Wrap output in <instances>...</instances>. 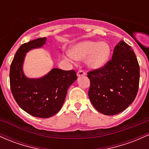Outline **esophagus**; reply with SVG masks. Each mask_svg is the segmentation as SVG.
<instances>
[{
    "instance_id": "34e87169",
    "label": "esophagus",
    "mask_w": 149,
    "mask_h": 149,
    "mask_svg": "<svg viewBox=\"0 0 149 149\" xmlns=\"http://www.w3.org/2000/svg\"><path fill=\"white\" fill-rule=\"evenodd\" d=\"M86 75V73H85V72L83 71H78V73H77V76L78 77H81V76H83Z\"/></svg>"
}]
</instances>
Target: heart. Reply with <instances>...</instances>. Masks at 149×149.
I'll list each match as a JSON object with an SVG mask.
<instances>
[{
  "label": "heart",
  "instance_id": "obj_1",
  "mask_svg": "<svg viewBox=\"0 0 149 149\" xmlns=\"http://www.w3.org/2000/svg\"><path fill=\"white\" fill-rule=\"evenodd\" d=\"M110 54V46L107 42L85 40L72 46L68 56L76 61L86 58V64L88 68L97 70L107 64Z\"/></svg>",
  "mask_w": 149,
  "mask_h": 149
}]
</instances>
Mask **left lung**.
<instances>
[{
	"label": "left lung",
	"mask_w": 149,
	"mask_h": 149,
	"mask_svg": "<svg viewBox=\"0 0 149 149\" xmlns=\"http://www.w3.org/2000/svg\"><path fill=\"white\" fill-rule=\"evenodd\" d=\"M91 81L88 96L100 113L114 115L134 100L139 83V66L130 46L120 41L110 61L100 69L88 73Z\"/></svg>",
	"instance_id": "obj_1"
}]
</instances>
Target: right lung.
I'll return each mask as SVG.
<instances>
[{"instance_id":"1","label":"right lung","mask_w":149,"mask_h":149,"mask_svg":"<svg viewBox=\"0 0 149 149\" xmlns=\"http://www.w3.org/2000/svg\"><path fill=\"white\" fill-rule=\"evenodd\" d=\"M47 38H38L23 44L15 55L10 70V89L18 105L32 116L48 118L61 108L67 91L77 79L73 70L53 68L45 76L30 78L24 75L23 63L26 54L43 47Z\"/></svg>"}]
</instances>
